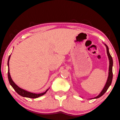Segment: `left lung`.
Instances as JSON below:
<instances>
[{
  "label": "left lung",
  "mask_w": 120,
  "mask_h": 120,
  "mask_svg": "<svg viewBox=\"0 0 120 120\" xmlns=\"http://www.w3.org/2000/svg\"><path fill=\"white\" fill-rule=\"evenodd\" d=\"M105 46H106V49H107V55L108 56V59L109 60V72H108V79H107V82H106L105 86L104 87L102 91H101V93L99 94V95H98L96 97H95L94 99H97L101 97V96L104 94V93L107 91L108 89L109 88V87L110 86V85H111V83H112V78H113V72H112V67H113V59L112 56H111L110 55L109 52V49L108 47L104 44Z\"/></svg>",
  "instance_id": "left-lung-1"
}]
</instances>
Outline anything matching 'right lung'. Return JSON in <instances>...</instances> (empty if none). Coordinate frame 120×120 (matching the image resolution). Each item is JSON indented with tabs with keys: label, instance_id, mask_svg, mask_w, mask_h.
Wrapping results in <instances>:
<instances>
[{
	"label": "right lung",
	"instance_id": "add662e5",
	"mask_svg": "<svg viewBox=\"0 0 120 120\" xmlns=\"http://www.w3.org/2000/svg\"><path fill=\"white\" fill-rule=\"evenodd\" d=\"M11 55L9 56V58H8V80H9V82L10 83V85H11L12 87L13 88V89L16 91V92L18 94H19L20 95L23 96V97H26V98H37L39 97V96L43 95L45 94L46 93V92L49 90V89H47L46 91L44 92L43 93L41 94H35L33 93H30V92L24 90V89H22L21 88L19 87L17 85H16L15 83V82H13V80L12 79L10 75V73H9V59H10Z\"/></svg>",
	"mask_w": 120,
	"mask_h": 120
}]
</instances>
